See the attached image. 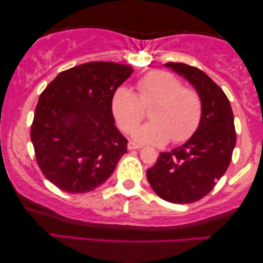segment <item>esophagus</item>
Wrapping results in <instances>:
<instances>
[{
	"instance_id": "obj_1",
	"label": "esophagus",
	"mask_w": 263,
	"mask_h": 263,
	"mask_svg": "<svg viewBox=\"0 0 263 263\" xmlns=\"http://www.w3.org/2000/svg\"><path fill=\"white\" fill-rule=\"evenodd\" d=\"M140 148H142V146L136 145V143L132 142V141L128 143V149H140Z\"/></svg>"
}]
</instances>
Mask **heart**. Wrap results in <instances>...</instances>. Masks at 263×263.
Instances as JSON below:
<instances>
[{
    "label": "heart",
    "mask_w": 263,
    "mask_h": 263,
    "mask_svg": "<svg viewBox=\"0 0 263 263\" xmlns=\"http://www.w3.org/2000/svg\"><path fill=\"white\" fill-rule=\"evenodd\" d=\"M138 95L121 87L112 98V114L125 133L138 127L149 110L148 123L133 133L135 141L146 145H164L171 139L178 143L188 140L196 130L202 114V103L195 89L184 87L174 74L152 70L136 82Z\"/></svg>",
    "instance_id": "obj_1"
}]
</instances>
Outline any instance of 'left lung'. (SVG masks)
<instances>
[{"label": "left lung", "mask_w": 263, "mask_h": 263, "mask_svg": "<svg viewBox=\"0 0 263 263\" xmlns=\"http://www.w3.org/2000/svg\"><path fill=\"white\" fill-rule=\"evenodd\" d=\"M165 67L184 77L199 93L202 114L185 143L161 152L147 179L154 193L172 203L196 202L207 195L231 163L236 146L233 114L222 89L199 68L168 62Z\"/></svg>", "instance_id": "obj_1"}]
</instances>
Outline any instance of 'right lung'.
Returning <instances> with one entry per match:
<instances>
[{"mask_svg": "<svg viewBox=\"0 0 263 263\" xmlns=\"http://www.w3.org/2000/svg\"><path fill=\"white\" fill-rule=\"evenodd\" d=\"M132 73L125 64L88 62L61 71L42 92L31 140L39 168L59 189L92 192L127 153L111 104Z\"/></svg>", "mask_w": 263, "mask_h": 263, "instance_id": "right-lung-1", "label": "right lung"}]
</instances>
